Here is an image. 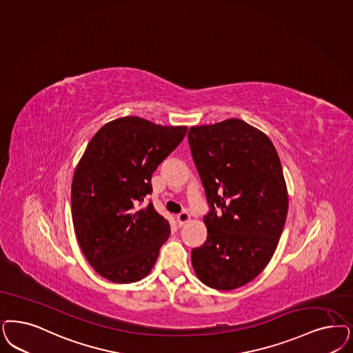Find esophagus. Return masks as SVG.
<instances>
[{"mask_svg":"<svg viewBox=\"0 0 353 353\" xmlns=\"http://www.w3.org/2000/svg\"><path fill=\"white\" fill-rule=\"evenodd\" d=\"M177 223H179V225L180 227H183V225H185V223H188L189 220H190V214L189 212H186V211H183L181 214H179L177 216Z\"/></svg>","mask_w":353,"mask_h":353,"instance_id":"esophagus-1","label":"esophagus"}]
</instances>
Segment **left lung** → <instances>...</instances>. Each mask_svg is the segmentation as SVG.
I'll use <instances>...</instances> for the list:
<instances>
[{
  "label": "left lung",
  "mask_w": 353,
  "mask_h": 353,
  "mask_svg": "<svg viewBox=\"0 0 353 353\" xmlns=\"http://www.w3.org/2000/svg\"><path fill=\"white\" fill-rule=\"evenodd\" d=\"M188 139L210 205L192 265L207 287L236 290L262 272L279 243L288 211L280 159L266 134L239 119L193 126Z\"/></svg>",
  "instance_id": "obj_1"
}]
</instances>
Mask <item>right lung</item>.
<instances>
[{
  "label": "right lung",
  "instance_id": "1",
  "mask_svg": "<svg viewBox=\"0 0 353 353\" xmlns=\"http://www.w3.org/2000/svg\"><path fill=\"white\" fill-rule=\"evenodd\" d=\"M186 130L128 116L105 123L87 145L74 172L72 215L79 246L100 276L126 284L154 268L170 227L145 201L152 173Z\"/></svg>",
  "mask_w": 353,
  "mask_h": 353
}]
</instances>
